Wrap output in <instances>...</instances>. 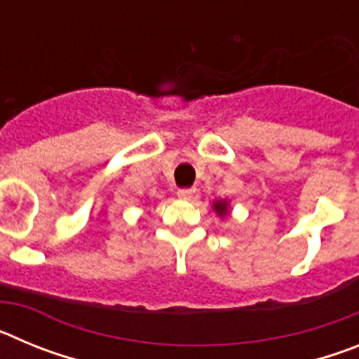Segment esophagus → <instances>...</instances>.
Masks as SVG:
<instances>
[{"label": "esophagus", "instance_id": "esophagus-1", "mask_svg": "<svg viewBox=\"0 0 359 359\" xmlns=\"http://www.w3.org/2000/svg\"><path fill=\"white\" fill-rule=\"evenodd\" d=\"M196 194V189H180L177 190V198L180 199H190Z\"/></svg>", "mask_w": 359, "mask_h": 359}]
</instances>
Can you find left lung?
Instances as JSON below:
<instances>
[{"mask_svg": "<svg viewBox=\"0 0 359 359\" xmlns=\"http://www.w3.org/2000/svg\"><path fill=\"white\" fill-rule=\"evenodd\" d=\"M228 208L230 207H228L226 199H217V201H214V210L219 217H224L228 214Z\"/></svg>", "mask_w": 359, "mask_h": 359, "instance_id": "1", "label": "left lung"}]
</instances>
